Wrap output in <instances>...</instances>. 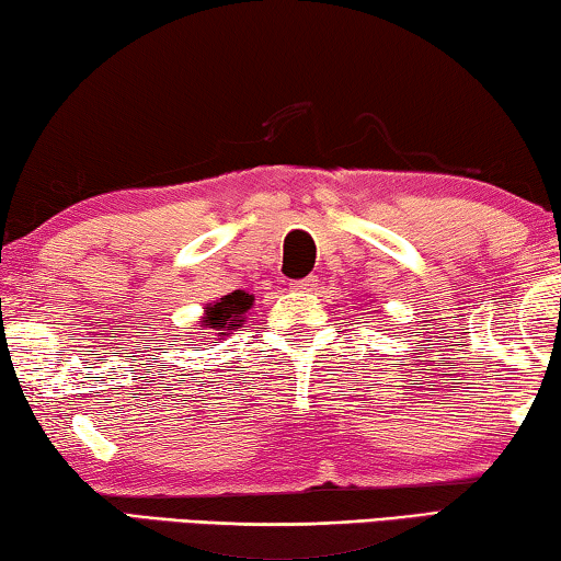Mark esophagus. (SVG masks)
Returning <instances> with one entry per match:
<instances>
[{
    "instance_id": "1",
    "label": "esophagus",
    "mask_w": 561,
    "mask_h": 561,
    "mask_svg": "<svg viewBox=\"0 0 561 561\" xmlns=\"http://www.w3.org/2000/svg\"><path fill=\"white\" fill-rule=\"evenodd\" d=\"M290 288H294V290H313V288H317V275H309V278L294 280V283H290Z\"/></svg>"
}]
</instances>
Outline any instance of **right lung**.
Masks as SVG:
<instances>
[{
  "mask_svg": "<svg viewBox=\"0 0 561 561\" xmlns=\"http://www.w3.org/2000/svg\"><path fill=\"white\" fill-rule=\"evenodd\" d=\"M252 306V296L244 290H234L217 301L214 306H206V319L204 327L217 329L219 334H227V329H237L248 309Z\"/></svg>",
  "mask_w": 561,
  "mask_h": 561,
  "instance_id": "add662e5",
  "label": "right lung"
}]
</instances>
